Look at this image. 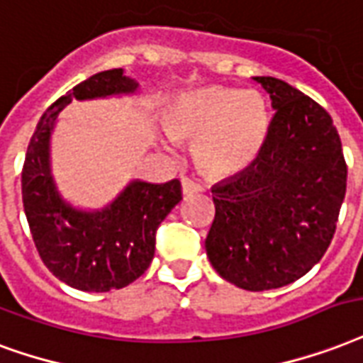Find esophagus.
<instances>
[{"mask_svg":"<svg viewBox=\"0 0 363 363\" xmlns=\"http://www.w3.org/2000/svg\"><path fill=\"white\" fill-rule=\"evenodd\" d=\"M181 184H182V194H184V196H190V194L201 192L200 184H198V182H194L192 179H188V177H182Z\"/></svg>","mask_w":363,"mask_h":363,"instance_id":"34e87169","label":"esophagus"}]
</instances>
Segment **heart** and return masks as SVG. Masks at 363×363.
<instances>
[{
	"instance_id": "obj_1",
	"label": "heart",
	"mask_w": 363,
	"mask_h": 363,
	"mask_svg": "<svg viewBox=\"0 0 363 363\" xmlns=\"http://www.w3.org/2000/svg\"><path fill=\"white\" fill-rule=\"evenodd\" d=\"M162 121L173 140H196L194 160L206 175L226 179L247 169L261 154L270 110L259 91L207 85L177 95Z\"/></svg>"
}]
</instances>
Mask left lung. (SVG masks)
I'll return each mask as SVG.
<instances>
[{
    "instance_id": "left-lung-1",
    "label": "left lung",
    "mask_w": 363,
    "mask_h": 363,
    "mask_svg": "<svg viewBox=\"0 0 363 363\" xmlns=\"http://www.w3.org/2000/svg\"><path fill=\"white\" fill-rule=\"evenodd\" d=\"M253 79L276 114L255 162L211 188L206 251L220 278L267 291L303 278L328 251L347 163L333 120L318 102L276 77Z\"/></svg>"
}]
</instances>
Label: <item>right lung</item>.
I'll return each mask as SVG.
<instances>
[{
  "label": "right lung",
  "mask_w": 363,
  "mask_h": 363,
  "mask_svg": "<svg viewBox=\"0 0 363 363\" xmlns=\"http://www.w3.org/2000/svg\"><path fill=\"white\" fill-rule=\"evenodd\" d=\"M138 83L123 68L77 83L41 116L22 167V203L41 261L79 291L121 289L150 267L156 230L182 200L181 182L131 181L102 209H79L62 198L52 179L51 137L60 112L76 101L135 95Z\"/></svg>",
  "instance_id": "obj_1"
}]
</instances>
